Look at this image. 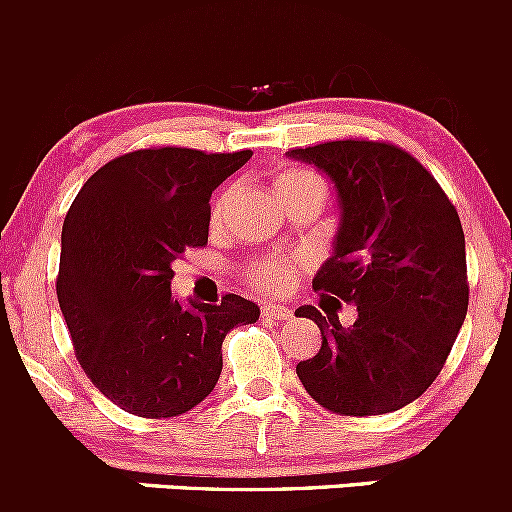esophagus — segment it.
I'll return each mask as SVG.
<instances>
[{"label":"esophagus","instance_id":"34e87169","mask_svg":"<svg viewBox=\"0 0 512 512\" xmlns=\"http://www.w3.org/2000/svg\"><path fill=\"white\" fill-rule=\"evenodd\" d=\"M263 316L268 318H281V321H288L293 316V311L288 306H281V303H263L261 306Z\"/></svg>","mask_w":512,"mask_h":512}]
</instances>
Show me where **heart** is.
Returning a JSON list of instances; mask_svg holds the SVG:
<instances>
[{"instance_id": "heart-1", "label": "heart", "mask_w": 512, "mask_h": 512, "mask_svg": "<svg viewBox=\"0 0 512 512\" xmlns=\"http://www.w3.org/2000/svg\"><path fill=\"white\" fill-rule=\"evenodd\" d=\"M303 189L326 191V186H323V181L308 169H283L278 171L276 179H273V191H276V196L281 201ZM231 196H234V189H231V186H224V189L214 196V204H211V221H214V224H219L226 216ZM301 266L303 261L298 256H263L256 258L254 263H249V268H246V281H249L251 286H256L258 291L278 293L293 281V276H296V271Z\"/></svg>"}]
</instances>
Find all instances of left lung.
Returning a JSON list of instances; mask_svg holds the SVG:
<instances>
[{
	"mask_svg": "<svg viewBox=\"0 0 512 512\" xmlns=\"http://www.w3.org/2000/svg\"><path fill=\"white\" fill-rule=\"evenodd\" d=\"M336 184L341 226L313 288L358 308L353 326L301 306L321 348L296 366L308 396L338 416H381L426 393L468 313L458 211L433 174L388 141L343 139L291 149Z\"/></svg>",
	"mask_w": 512,
	"mask_h": 512,
	"instance_id": "left-lung-1",
	"label": "left lung"
}]
</instances>
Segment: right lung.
Listing matches in <instances>:
<instances>
[{
  "label": "right lung",
  "instance_id": "right-lung-1",
  "mask_svg": "<svg viewBox=\"0 0 512 512\" xmlns=\"http://www.w3.org/2000/svg\"><path fill=\"white\" fill-rule=\"evenodd\" d=\"M251 151L184 146L129 151L91 174L62 229L57 298L89 381L126 413L174 418L199 406L221 376V343L258 321L254 301L171 298V263L209 241L211 191Z\"/></svg>",
  "mask_w": 512,
  "mask_h": 512
}]
</instances>
